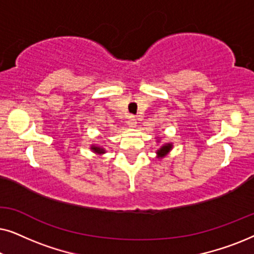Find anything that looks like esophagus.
Returning <instances> with one entry per match:
<instances>
[{"mask_svg": "<svg viewBox=\"0 0 254 254\" xmlns=\"http://www.w3.org/2000/svg\"><path fill=\"white\" fill-rule=\"evenodd\" d=\"M127 124H128V126H129V127H135V126H136V124H137L136 118H135L134 116H129V117H128Z\"/></svg>", "mask_w": 254, "mask_h": 254, "instance_id": "34e87169", "label": "esophagus"}]
</instances>
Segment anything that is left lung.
Segmentation results:
<instances>
[{
  "label": "left lung",
  "mask_w": 254,
  "mask_h": 254,
  "mask_svg": "<svg viewBox=\"0 0 254 254\" xmlns=\"http://www.w3.org/2000/svg\"><path fill=\"white\" fill-rule=\"evenodd\" d=\"M171 148H172V145L170 143H166V144L163 145V147L159 149V150H157V154H158L159 157H163V156L168 154V152L171 150Z\"/></svg>",
  "instance_id": "8db88e82"
}]
</instances>
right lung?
Segmentation results:
<instances>
[{"label": "right lung", "mask_w": 254, "mask_h": 254, "mask_svg": "<svg viewBox=\"0 0 254 254\" xmlns=\"http://www.w3.org/2000/svg\"><path fill=\"white\" fill-rule=\"evenodd\" d=\"M93 151L95 152H98V154H104V152H105V150H104L103 148H99V147H95V145H93V147L91 148Z\"/></svg>", "instance_id": "1"}]
</instances>
